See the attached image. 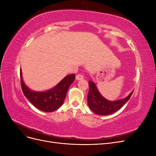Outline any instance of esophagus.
Returning <instances> with one entry per match:
<instances>
[{"label": "esophagus", "mask_w": 156, "mask_h": 156, "mask_svg": "<svg viewBox=\"0 0 156 156\" xmlns=\"http://www.w3.org/2000/svg\"><path fill=\"white\" fill-rule=\"evenodd\" d=\"M83 78H84V76H83V75L81 73H79L76 75L77 80H81V79H83Z\"/></svg>", "instance_id": "obj_1"}]
</instances>
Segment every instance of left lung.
I'll return each instance as SVG.
<instances>
[{
  "label": "left lung",
  "mask_w": 156,
  "mask_h": 156,
  "mask_svg": "<svg viewBox=\"0 0 156 156\" xmlns=\"http://www.w3.org/2000/svg\"><path fill=\"white\" fill-rule=\"evenodd\" d=\"M89 91L87 96L89 108L95 114L98 115H108L119 111L129 100L133 91L124 99L115 101L107 100L98 92L95 83L89 81Z\"/></svg>",
  "instance_id": "1"
}]
</instances>
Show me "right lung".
<instances>
[{"label": "right lung", "mask_w": 156, "mask_h": 156, "mask_svg": "<svg viewBox=\"0 0 156 156\" xmlns=\"http://www.w3.org/2000/svg\"><path fill=\"white\" fill-rule=\"evenodd\" d=\"M75 75L71 74L65 77L57 85L45 92L32 91L23 82L20 70L21 88L25 97L32 104L39 110L44 112H53L63 104L68 90L75 79Z\"/></svg>", "instance_id": "1"}]
</instances>
